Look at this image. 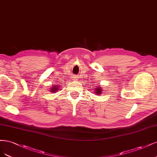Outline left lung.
Here are the masks:
<instances>
[{"label":"left lung","mask_w":157,"mask_h":157,"mask_svg":"<svg viewBox=\"0 0 157 157\" xmlns=\"http://www.w3.org/2000/svg\"><path fill=\"white\" fill-rule=\"evenodd\" d=\"M97 87V88H96V90L94 93H96L97 94H100L101 93H102V89H101L102 87Z\"/></svg>","instance_id":"1"}]
</instances>
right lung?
<instances>
[{
  "instance_id": "add662e5",
  "label": "right lung",
  "mask_w": 157,
  "mask_h": 157,
  "mask_svg": "<svg viewBox=\"0 0 157 157\" xmlns=\"http://www.w3.org/2000/svg\"><path fill=\"white\" fill-rule=\"evenodd\" d=\"M58 87H59V86H58ZM57 90H58V88L57 87V85H56V86H55V87H52V89L50 90H52V92H56Z\"/></svg>"
}]
</instances>
